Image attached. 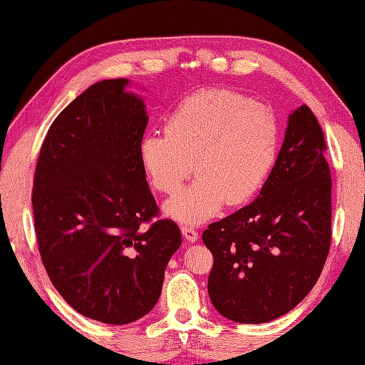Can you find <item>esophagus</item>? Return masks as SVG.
<instances>
[{"label": "esophagus", "mask_w": 365, "mask_h": 365, "mask_svg": "<svg viewBox=\"0 0 365 365\" xmlns=\"http://www.w3.org/2000/svg\"><path fill=\"white\" fill-rule=\"evenodd\" d=\"M180 230H182L183 237L187 238V242H190V243H195V242H197L199 234H197V230H196V227H195V226H182V227H180Z\"/></svg>", "instance_id": "34e87169"}]
</instances>
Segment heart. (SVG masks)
Segmentation results:
<instances>
[{"instance_id":"1","label":"heart","mask_w":365,"mask_h":365,"mask_svg":"<svg viewBox=\"0 0 365 365\" xmlns=\"http://www.w3.org/2000/svg\"><path fill=\"white\" fill-rule=\"evenodd\" d=\"M277 153V123L267 106L224 89L204 91L169 114L165 133H147L139 160L152 187L174 195L195 173L197 180L165 205L170 218L197 224L227 200H250L268 177Z\"/></svg>"}]
</instances>
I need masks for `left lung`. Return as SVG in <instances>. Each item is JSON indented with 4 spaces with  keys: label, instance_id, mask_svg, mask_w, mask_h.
Returning a JSON list of instances; mask_svg holds the SVG:
<instances>
[{
    "label": "left lung",
    "instance_id": "1",
    "mask_svg": "<svg viewBox=\"0 0 365 365\" xmlns=\"http://www.w3.org/2000/svg\"><path fill=\"white\" fill-rule=\"evenodd\" d=\"M311 108L289 115L277 160L250 205L202 234L213 254L208 297L222 317L267 323L290 312L319 281L331 246V173Z\"/></svg>",
    "mask_w": 365,
    "mask_h": 365
}]
</instances>
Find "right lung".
<instances>
[{"mask_svg": "<svg viewBox=\"0 0 365 365\" xmlns=\"http://www.w3.org/2000/svg\"><path fill=\"white\" fill-rule=\"evenodd\" d=\"M127 86L125 78L98 81L61 111L31 199L50 281L76 312L108 324L152 311L182 245L174 221L152 222L158 207L139 160L149 115Z\"/></svg>", "mask_w": 365, "mask_h": 365, "instance_id": "right-lung-1", "label": "right lung"}]
</instances>
